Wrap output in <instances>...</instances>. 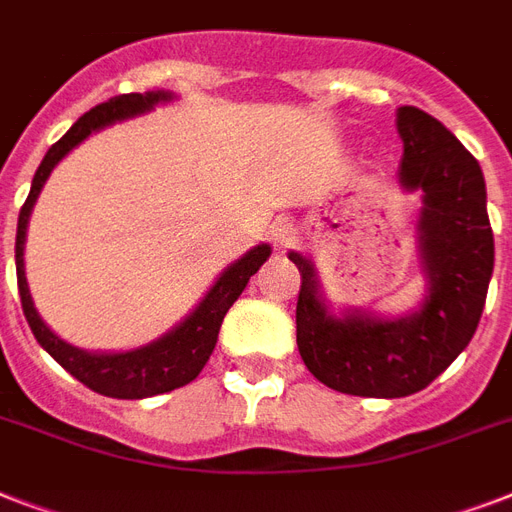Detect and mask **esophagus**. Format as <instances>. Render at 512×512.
<instances>
[{"label":"esophagus","mask_w":512,"mask_h":512,"mask_svg":"<svg viewBox=\"0 0 512 512\" xmlns=\"http://www.w3.org/2000/svg\"><path fill=\"white\" fill-rule=\"evenodd\" d=\"M273 241H276V247H289V244H295L297 239V228L289 220H279V223H273Z\"/></svg>","instance_id":"34e87169"}]
</instances>
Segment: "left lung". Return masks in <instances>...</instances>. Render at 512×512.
I'll return each mask as SVG.
<instances>
[{
  "mask_svg": "<svg viewBox=\"0 0 512 512\" xmlns=\"http://www.w3.org/2000/svg\"><path fill=\"white\" fill-rule=\"evenodd\" d=\"M404 159L398 180L422 191L420 252L428 295L398 319L366 311L332 316L313 263L300 252L297 348L327 388L366 398H401L428 388L476 335L494 271V236L478 162L444 124L414 106L398 108Z\"/></svg>",
  "mask_w": 512,
  "mask_h": 512,
  "instance_id": "1",
  "label": "left lung"
}]
</instances>
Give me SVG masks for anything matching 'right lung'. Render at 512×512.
<instances>
[{"label": "right lung", "instance_id": "add662e5", "mask_svg": "<svg viewBox=\"0 0 512 512\" xmlns=\"http://www.w3.org/2000/svg\"><path fill=\"white\" fill-rule=\"evenodd\" d=\"M162 100H172V92L154 90V92H130V95H119L111 98L100 106L90 108L87 114L79 116L71 130L55 143V146L44 154L39 170H36L34 180H31V191H28L26 204L20 207L18 215V236H15V271H18V292L20 305L26 313V321L31 332H34L36 342L66 369L71 377L87 385L90 390L100 393V396L111 398H148L159 396V393H170L175 388H183L191 380L199 377L204 364L212 356L217 342V332L223 324L225 313L231 308L239 295L247 287V281L260 271V265L271 257V247L268 244H257L255 249H249L247 255L228 265L220 279L212 284L204 300L196 305V311L191 316H185L172 332L159 337L151 345L143 348L127 350V353H90V350L74 348L66 340H60L42 316L36 313L31 292H28L26 281V263H23V249H26V228L31 209L36 204V196L42 191V185L47 183L52 167L63 159V156L82 143L84 138H90L92 132L103 130L108 124L122 122L130 116L146 114L156 103Z\"/></svg>", "mask_w": 512, "mask_h": 512}]
</instances>
